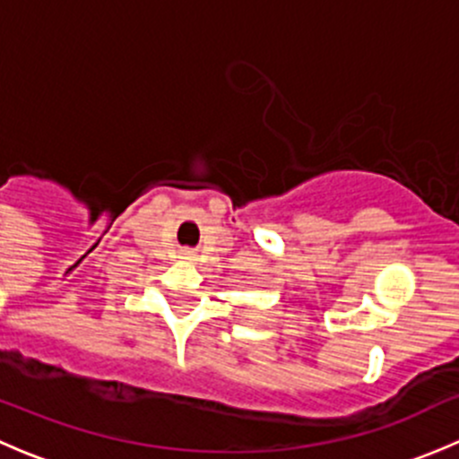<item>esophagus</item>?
Listing matches in <instances>:
<instances>
[{"label": "esophagus", "instance_id": "1", "mask_svg": "<svg viewBox=\"0 0 459 459\" xmlns=\"http://www.w3.org/2000/svg\"><path fill=\"white\" fill-rule=\"evenodd\" d=\"M186 255H188V253H186Z\"/></svg>", "mask_w": 459, "mask_h": 459}]
</instances>
